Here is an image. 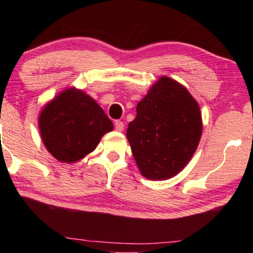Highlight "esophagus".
<instances>
[{"label": "esophagus", "instance_id": "esophagus-1", "mask_svg": "<svg viewBox=\"0 0 253 253\" xmlns=\"http://www.w3.org/2000/svg\"><path fill=\"white\" fill-rule=\"evenodd\" d=\"M115 129L116 131H123L124 130V123L122 122V121H116L115 122Z\"/></svg>", "mask_w": 253, "mask_h": 253}]
</instances>
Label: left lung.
Here are the masks:
<instances>
[{"mask_svg": "<svg viewBox=\"0 0 253 253\" xmlns=\"http://www.w3.org/2000/svg\"><path fill=\"white\" fill-rule=\"evenodd\" d=\"M202 133L198 102L181 83L162 76L138 102L126 138L141 175L164 181L189 164Z\"/></svg>", "mask_w": 253, "mask_h": 253, "instance_id": "obj_1", "label": "left lung"}]
</instances>
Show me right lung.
Instances as JSON below:
<instances>
[{"mask_svg": "<svg viewBox=\"0 0 253 253\" xmlns=\"http://www.w3.org/2000/svg\"><path fill=\"white\" fill-rule=\"evenodd\" d=\"M41 140L61 162L75 164L98 146L114 129L112 121L92 96L68 87L42 107L38 119Z\"/></svg>", "mask_w": 253, "mask_h": 253, "instance_id": "add662e5", "label": "right lung"}]
</instances>
